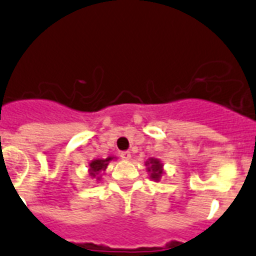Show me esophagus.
Returning a JSON list of instances; mask_svg holds the SVG:
<instances>
[{
    "mask_svg": "<svg viewBox=\"0 0 256 256\" xmlns=\"http://www.w3.org/2000/svg\"><path fill=\"white\" fill-rule=\"evenodd\" d=\"M120 156L122 160H130L131 158V152L130 151H121Z\"/></svg>",
    "mask_w": 256,
    "mask_h": 256,
    "instance_id": "esophagus-1",
    "label": "esophagus"
}]
</instances>
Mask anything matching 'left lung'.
<instances>
[{
	"label": "left lung",
	"mask_w": 256,
	"mask_h": 256,
	"mask_svg": "<svg viewBox=\"0 0 256 256\" xmlns=\"http://www.w3.org/2000/svg\"><path fill=\"white\" fill-rule=\"evenodd\" d=\"M148 165V171L150 172V178L155 181L160 180V176L161 174H162V164H161L158 158H150V160L146 162V166Z\"/></svg>",
	"instance_id": "obj_1"
}]
</instances>
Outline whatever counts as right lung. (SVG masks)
I'll return each mask as SVG.
<instances>
[{
    "instance_id": "add662e5",
    "label": "right lung",
    "mask_w": 256,
    "mask_h": 256,
    "mask_svg": "<svg viewBox=\"0 0 256 256\" xmlns=\"http://www.w3.org/2000/svg\"><path fill=\"white\" fill-rule=\"evenodd\" d=\"M112 160V158H105V160H101V158H98V160H94L90 162V175L92 176V178H96V176L98 175V174L101 172V171L106 170V168H108V161Z\"/></svg>"
}]
</instances>
